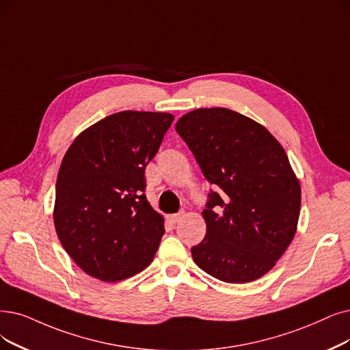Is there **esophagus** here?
I'll list each match as a JSON object with an SVG mask.
<instances>
[{
    "mask_svg": "<svg viewBox=\"0 0 350 350\" xmlns=\"http://www.w3.org/2000/svg\"><path fill=\"white\" fill-rule=\"evenodd\" d=\"M183 217H184V214H183V213L174 214V215H170V221H171L172 224H176V222H179L180 219H183Z\"/></svg>",
    "mask_w": 350,
    "mask_h": 350,
    "instance_id": "1",
    "label": "esophagus"
}]
</instances>
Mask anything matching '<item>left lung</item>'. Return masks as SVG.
<instances>
[{
	"mask_svg": "<svg viewBox=\"0 0 350 350\" xmlns=\"http://www.w3.org/2000/svg\"><path fill=\"white\" fill-rule=\"evenodd\" d=\"M209 184L205 239L191 248L209 275L248 283L269 273L297 230L301 191L277 139L226 107L197 109L176 122Z\"/></svg>",
	"mask_w": 350,
	"mask_h": 350,
	"instance_id": "1",
	"label": "left lung"
}]
</instances>
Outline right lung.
<instances>
[{"instance_id": "add662e5", "label": "right lung", "mask_w": 350, "mask_h": 350, "mask_svg": "<svg viewBox=\"0 0 350 350\" xmlns=\"http://www.w3.org/2000/svg\"><path fill=\"white\" fill-rule=\"evenodd\" d=\"M174 116L124 110L83 131L62 161L54 227L67 254L86 274L115 283L155 257L163 217L145 197V167Z\"/></svg>"}]
</instances>
